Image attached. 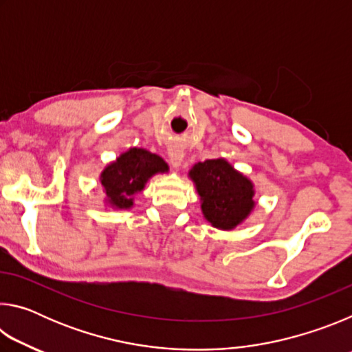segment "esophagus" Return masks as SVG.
Segmentation results:
<instances>
[{"mask_svg":"<svg viewBox=\"0 0 352 352\" xmlns=\"http://www.w3.org/2000/svg\"><path fill=\"white\" fill-rule=\"evenodd\" d=\"M168 157H169V162L172 164V168H180L183 160H184V153H183L182 148L170 147L168 151Z\"/></svg>","mask_w":352,"mask_h":352,"instance_id":"esophagus-1","label":"esophagus"}]
</instances>
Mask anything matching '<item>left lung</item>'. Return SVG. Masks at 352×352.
Wrapping results in <instances>:
<instances>
[{"label": "left lung", "mask_w": 352, "mask_h": 352, "mask_svg": "<svg viewBox=\"0 0 352 352\" xmlns=\"http://www.w3.org/2000/svg\"><path fill=\"white\" fill-rule=\"evenodd\" d=\"M200 195L204 217L214 228L230 231L254 210V184L225 158L200 162L189 170Z\"/></svg>", "instance_id": "left-lung-1"}]
</instances>
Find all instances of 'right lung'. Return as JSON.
Returning a JSON list of instances; mask_svg holds the SVG:
<instances>
[{
    "label": "right lung",
    "instance_id": "obj_1",
    "mask_svg": "<svg viewBox=\"0 0 352 352\" xmlns=\"http://www.w3.org/2000/svg\"><path fill=\"white\" fill-rule=\"evenodd\" d=\"M168 170V163L157 153L141 147L129 148L100 172L105 204L115 210H130L133 197L146 188V183L153 175Z\"/></svg>",
    "mask_w": 352,
    "mask_h": 352
}]
</instances>
